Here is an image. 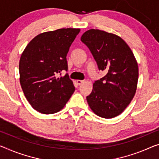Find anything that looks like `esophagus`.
Listing matches in <instances>:
<instances>
[{
  "label": "esophagus",
  "mask_w": 159,
  "mask_h": 159,
  "mask_svg": "<svg viewBox=\"0 0 159 159\" xmlns=\"http://www.w3.org/2000/svg\"><path fill=\"white\" fill-rule=\"evenodd\" d=\"M76 82H77V85H81L83 82H84V81H82V80H77L76 81Z\"/></svg>",
  "instance_id": "1"
}]
</instances>
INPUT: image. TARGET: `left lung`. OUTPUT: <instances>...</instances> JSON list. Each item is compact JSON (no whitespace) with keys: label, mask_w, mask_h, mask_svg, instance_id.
<instances>
[{"label":"left lung","mask_w":159,"mask_h":159,"mask_svg":"<svg viewBox=\"0 0 159 159\" xmlns=\"http://www.w3.org/2000/svg\"><path fill=\"white\" fill-rule=\"evenodd\" d=\"M81 40L91 51L99 70L107 74L93 84L87 101L97 116L111 119L121 114L135 95L138 63L131 48L115 34L98 29L83 33Z\"/></svg>","instance_id":"1"}]
</instances>
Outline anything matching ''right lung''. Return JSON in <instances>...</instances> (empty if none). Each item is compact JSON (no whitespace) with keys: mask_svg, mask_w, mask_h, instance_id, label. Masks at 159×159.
Masks as SVG:
<instances>
[{"mask_svg":"<svg viewBox=\"0 0 159 159\" xmlns=\"http://www.w3.org/2000/svg\"><path fill=\"white\" fill-rule=\"evenodd\" d=\"M80 28H62L35 36L26 46L19 62L20 83L32 107L44 114L58 112L75 88L67 75V54Z\"/></svg>","mask_w":159,"mask_h":159,"instance_id":"1","label":"right lung"}]
</instances>
